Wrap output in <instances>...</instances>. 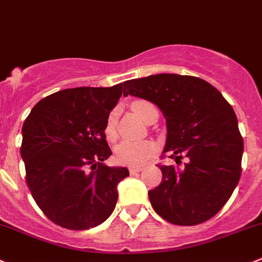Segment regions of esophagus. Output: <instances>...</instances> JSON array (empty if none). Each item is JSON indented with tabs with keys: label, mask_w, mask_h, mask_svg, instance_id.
Segmentation results:
<instances>
[{
	"label": "esophagus",
	"mask_w": 262,
	"mask_h": 262,
	"mask_svg": "<svg viewBox=\"0 0 262 262\" xmlns=\"http://www.w3.org/2000/svg\"><path fill=\"white\" fill-rule=\"evenodd\" d=\"M143 168L142 167H130L129 168V172L130 173H138V172H142Z\"/></svg>",
	"instance_id": "1"
}]
</instances>
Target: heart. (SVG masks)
<instances>
[{
	"instance_id": "b5f03b06",
	"label": "heart",
	"mask_w": 262,
	"mask_h": 262,
	"mask_svg": "<svg viewBox=\"0 0 262 262\" xmlns=\"http://www.w3.org/2000/svg\"><path fill=\"white\" fill-rule=\"evenodd\" d=\"M130 107L146 123L152 117V115L158 114L156 107L146 99H134L130 103ZM117 116H119L117 108H112L107 115L103 132L108 141H114L117 137ZM155 152L156 145L152 141H139V142L124 141L115 147V160L119 164L139 167L145 164Z\"/></svg>"
}]
</instances>
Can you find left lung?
Returning a JSON list of instances; mask_svg holds the SVG:
<instances>
[{
	"instance_id": "1",
	"label": "left lung",
	"mask_w": 262,
	"mask_h": 262,
	"mask_svg": "<svg viewBox=\"0 0 262 262\" xmlns=\"http://www.w3.org/2000/svg\"><path fill=\"white\" fill-rule=\"evenodd\" d=\"M124 95L155 103L167 120L161 183L148 191L156 213L174 225L212 219L230 199L242 173L243 138L230 103L205 80L159 73L124 82ZM187 161L182 164V159Z\"/></svg>"
}]
</instances>
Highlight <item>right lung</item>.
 Segmentation results:
<instances>
[{"mask_svg":"<svg viewBox=\"0 0 262 262\" xmlns=\"http://www.w3.org/2000/svg\"><path fill=\"white\" fill-rule=\"evenodd\" d=\"M123 90V84L60 90L27 116L20 146L27 186L54 224L88 230L115 209L117 183L129 170L102 163L112 155L103 130Z\"/></svg>","mask_w":262,"mask_h":262,"instance_id":"right-lung-1","label":"right lung"}]
</instances>
